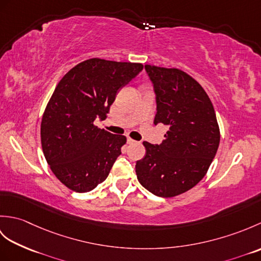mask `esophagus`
I'll use <instances>...</instances> for the list:
<instances>
[{
	"instance_id": "esophagus-1",
	"label": "esophagus",
	"mask_w": 261,
	"mask_h": 261,
	"mask_svg": "<svg viewBox=\"0 0 261 261\" xmlns=\"http://www.w3.org/2000/svg\"><path fill=\"white\" fill-rule=\"evenodd\" d=\"M127 143H129V145H134V143H136V140L131 139V138H127Z\"/></svg>"
}]
</instances>
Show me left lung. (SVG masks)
<instances>
[{"label":"left lung","mask_w":261,"mask_h":261,"mask_svg":"<svg viewBox=\"0 0 261 261\" xmlns=\"http://www.w3.org/2000/svg\"><path fill=\"white\" fill-rule=\"evenodd\" d=\"M157 98L153 123L169 129L160 145L143 141L146 154L136 165L137 178L149 192L174 197L206 175L220 143L213 104L197 81L178 68L145 65Z\"/></svg>","instance_id":"1"}]
</instances>
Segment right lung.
I'll return each instance as SVG.
<instances>
[{
	"label": "right lung",
	"mask_w": 261,
	"mask_h": 261,
	"mask_svg": "<svg viewBox=\"0 0 261 261\" xmlns=\"http://www.w3.org/2000/svg\"><path fill=\"white\" fill-rule=\"evenodd\" d=\"M140 63L91 58L59 81L42 114L40 137L54 175L77 193L107 179L126 138L94 124L107 118L121 87L140 73Z\"/></svg>",
	"instance_id": "add662e5"
}]
</instances>
